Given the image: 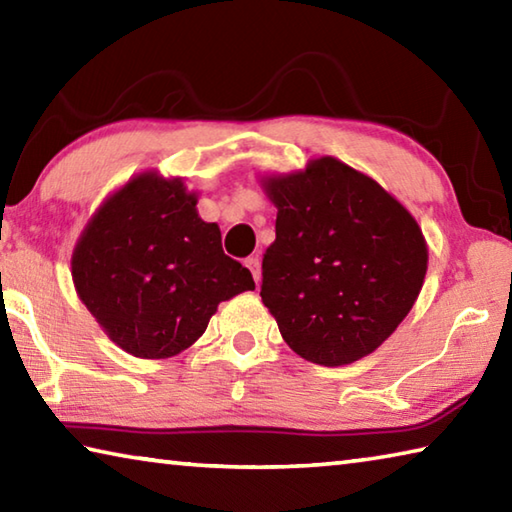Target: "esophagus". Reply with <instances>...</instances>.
<instances>
[{"instance_id": "esophagus-1", "label": "esophagus", "mask_w": 512, "mask_h": 512, "mask_svg": "<svg viewBox=\"0 0 512 512\" xmlns=\"http://www.w3.org/2000/svg\"><path fill=\"white\" fill-rule=\"evenodd\" d=\"M246 266L250 268V273H253V280L259 284L262 282V259H259L257 255H250L246 259Z\"/></svg>"}]
</instances>
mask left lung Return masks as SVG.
I'll list each match as a JSON object with an SVG mask.
<instances>
[{"mask_svg": "<svg viewBox=\"0 0 512 512\" xmlns=\"http://www.w3.org/2000/svg\"><path fill=\"white\" fill-rule=\"evenodd\" d=\"M262 185L277 219L259 296L282 339L318 366L368 357L418 300L429 259L418 221L329 155Z\"/></svg>", "mask_w": 512, "mask_h": 512, "instance_id": "1", "label": "left lung"}]
</instances>
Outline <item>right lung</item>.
Here are the masks:
<instances>
[{"label": "right lung", "instance_id": "1", "mask_svg": "<svg viewBox=\"0 0 512 512\" xmlns=\"http://www.w3.org/2000/svg\"><path fill=\"white\" fill-rule=\"evenodd\" d=\"M196 201L180 178L140 173L99 207L74 248L76 293L133 357H176L205 332L219 302L255 289Z\"/></svg>", "mask_w": 512, "mask_h": 512}]
</instances>
